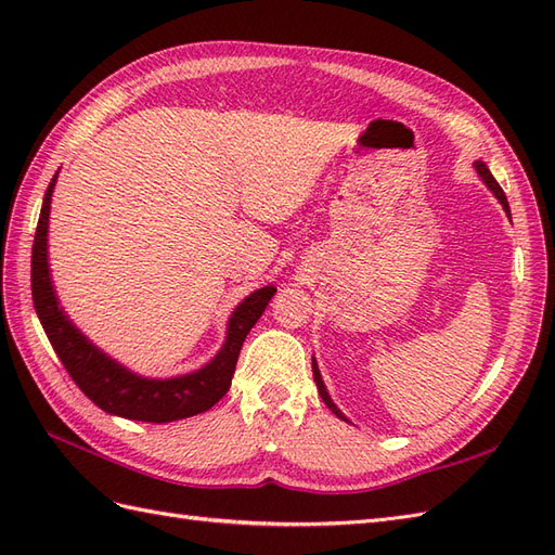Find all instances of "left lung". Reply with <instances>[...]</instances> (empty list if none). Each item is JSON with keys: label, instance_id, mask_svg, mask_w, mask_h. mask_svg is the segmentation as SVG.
<instances>
[{"label": "left lung", "instance_id": "left-lung-1", "mask_svg": "<svg viewBox=\"0 0 555 555\" xmlns=\"http://www.w3.org/2000/svg\"><path fill=\"white\" fill-rule=\"evenodd\" d=\"M475 171L479 173V178L483 180L486 188H489V190L495 194V198L500 201L502 208H505V212L512 217V212H509V204H507V196H505V192H502L500 184L495 182V178L491 176L489 166H486L483 162H475ZM312 375H314V382H317V391H319V396H322V400L326 402V408H328L335 416L343 418V422H349V418L338 410V405H335V402L331 400V396H328V391H326V384H324V379H322V373H319V365H317V361H314V359H312Z\"/></svg>", "mask_w": 555, "mask_h": 555}]
</instances>
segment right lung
<instances>
[{
  "mask_svg": "<svg viewBox=\"0 0 555 555\" xmlns=\"http://www.w3.org/2000/svg\"><path fill=\"white\" fill-rule=\"evenodd\" d=\"M55 182L57 173L46 190L35 247H31V298H35L39 322L66 373L96 408L115 416L131 418V422L169 424L210 410L229 391L247 333L257 324L268 300L278 289L261 287L241 300L238 308L229 317L222 349L198 371L169 379H153L131 373L129 367L117 363L90 343L60 306L48 266V220Z\"/></svg>",
  "mask_w": 555,
  "mask_h": 555,
  "instance_id": "add662e5",
  "label": "right lung"
}]
</instances>
